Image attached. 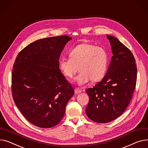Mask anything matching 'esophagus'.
I'll return each instance as SVG.
<instances>
[{
  "label": "esophagus",
  "instance_id": "esophagus-1",
  "mask_svg": "<svg viewBox=\"0 0 148 148\" xmlns=\"http://www.w3.org/2000/svg\"><path fill=\"white\" fill-rule=\"evenodd\" d=\"M82 90L81 89H80L79 88H76L75 89V93H76V94H79V93H81V92H82Z\"/></svg>",
  "mask_w": 148,
  "mask_h": 148
}]
</instances>
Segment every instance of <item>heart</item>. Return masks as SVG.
Wrapping results in <instances>:
<instances>
[{"mask_svg": "<svg viewBox=\"0 0 148 148\" xmlns=\"http://www.w3.org/2000/svg\"><path fill=\"white\" fill-rule=\"evenodd\" d=\"M69 57L59 60V68L66 77L72 78L79 67L80 73L75 77L78 85H84L91 80L99 81L106 73L108 54L101 47L88 43H81L70 51Z\"/></svg>", "mask_w": 148, "mask_h": 148, "instance_id": "heart-1", "label": "heart"}]
</instances>
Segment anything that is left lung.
<instances>
[{
    "label": "left lung",
    "mask_w": 148,
    "mask_h": 148,
    "mask_svg": "<svg viewBox=\"0 0 148 148\" xmlns=\"http://www.w3.org/2000/svg\"><path fill=\"white\" fill-rule=\"evenodd\" d=\"M106 36L113 54L108 72L100 82L86 90L90 97L86 114L98 123H109L123 114L133 97L137 81L132 52L115 37Z\"/></svg>",
    "instance_id": "8db88e82"
}]
</instances>
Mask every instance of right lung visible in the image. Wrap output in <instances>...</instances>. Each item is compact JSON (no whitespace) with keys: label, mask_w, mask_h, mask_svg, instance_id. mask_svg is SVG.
<instances>
[{"label":"right lung","mask_w":148,"mask_h":148,"mask_svg":"<svg viewBox=\"0 0 148 148\" xmlns=\"http://www.w3.org/2000/svg\"><path fill=\"white\" fill-rule=\"evenodd\" d=\"M67 36L39 39L21 50L12 73L16 106L30 123L40 128L57 125L65 114L74 89L61 72L59 58Z\"/></svg>","instance_id":"right-lung-1"}]
</instances>
